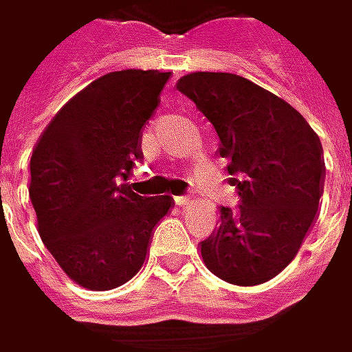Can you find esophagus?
Wrapping results in <instances>:
<instances>
[{
  "instance_id": "1",
  "label": "esophagus",
  "mask_w": 352,
  "mask_h": 352,
  "mask_svg": "<svg viewBox=\"0 0 352 352\" xmlns=\"http://www.w3.org/2000/svg\"><path fill=\"white\" fill-rule=\"evenodd\" d=\"M174 202H176V206L184 208V206H190V204H192V198H190V196H176Z\"/></svg>"
}]
</instances>
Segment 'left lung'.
Masks as SVG:
<instances>
[{
	"label": "left lung",
	"instance_id": "1",
	"mask_svg": "<svg viewBox=\"0 0 352 352\" xmlns=\"http://www.w3.org/2000/svg\"><path fill=\"white\" fill-rule=\"evenodd\" d=\"M214 124L239 206L220 208L200 243L204 263L232 285H259L297 255L315 220L325 162L319 136L289 102L232 73H190L176 82Z\"/></svg>",
	"mask_w": 352,
	"mask_h": 352
}]
</instances>
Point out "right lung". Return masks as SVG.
Returning a JSON list of instances; mask_svg holds the SVG:
<instances>
[{"mask_svg": "<svg viewBox=\"0 0 352 352\" xmlns=\"http://www.w3.org/2000/svg\"><path fill=\"white\" fill-rule=\"evenodd\" d=\"M170 73L126 69L102 75L71 98L31 154L29 198L45 248L69 279L109 291L146 259L170 196L144 198L124 180L142 156L140 136Z\"/></svg>", "mask_w": 352, "mask_h": 352, "instance_id": "1", "label": "right lung"}]
</instances>
